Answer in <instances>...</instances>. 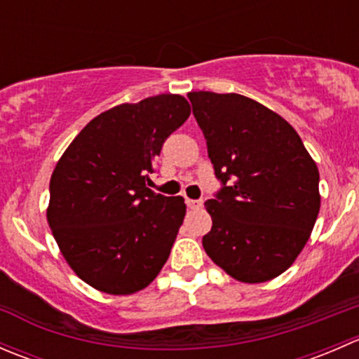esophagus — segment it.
<instances>
[{
	"label": "esophagus",
	"mask_w": 359,
	"mask_h": 359,
	"mask_svg": "<svg viewBox=\"0 0 359 359\" xmlns=\"http://www.w3.org/2000/svg\"><path fill=\"white\" fill-rule=\"evenodd\" d=\"M186 203H187V206H189V208H193V210H200L203 206L201 200H189V198H187Z\"/></svg>",
	"instance_id": "1"
}]
</instances>
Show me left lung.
<instances>
[{
    "label": "left lung",
    "mask_w": 359,
    "mask_h": 359,
    "mask_svg": "<svg viewBox=\"0 0 359 359\" xmlns=\"http://www.w3.org/2000/svg\"><path fill=\"white\" fill-rule=\"evenodd\" d=\"M222 189L205 203L206 255L241 283L288 269L321 205L320 172L287 119L240 93H187Z\"/></svg>",
    "instance_id": "left-lung-1"
}]
</instances>
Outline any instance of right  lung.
I'll return each instance as SVG.
<instances>
[{
    "label": "right lung",
    "instance_id": "obj_1",
    "mask_svg": "<svg viewBox=\"0 0 359 359\" xmlns=\"http://www.w3.org/2000/svg\"><path fill=\"white\" fill-rule=\"evenodd\" d=\"M189 114L173 93L119 104L93 118L57 163L48 226L69 267L95 290L132 295L165 266L186 203L146 182L166 137Z\"/></svg>",
    "mask_w": 359,
    "mask_h": 359
}]
</instances>
